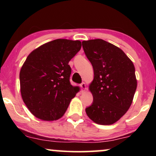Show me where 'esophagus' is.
<instances>
[{
  "label": "esophagus",
  "instance_id": "1",
  "mask_svg": "<svg viewBox=\"0 0 156 156\" xmlns=\"http://www.w3.org/2000/svg\"><path fill=\"white\" fill-rule=\"evenodd\" d=\"M80 87H81V89H82V91L83 92V91H84L85 90H86V89H87L86 84H85L84 82L82 83V84H80Z\"/></svg>",
  "mask_w": 156,
  "mask_h": 156
}]
</instances>
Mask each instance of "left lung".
<instances>
[{
    "label": "left lung",
    "instance_id": "left-lung-1",
    "mask_svg": "<svg viewBox=\"0 0 156 156\" xmlns=\"http://www.w3.org/2000/svg\"><path fill=\"white\" fill-rule=\"evenodd\" d=\"M82 47L94 74L89 84L93 103L85 111L97 124H113L133 101L137 87L135 67L122 50L104 40L83 41Z\"/></svg>",
    "mask_w": 156,
    "mask_h": 156
}]
</instances>
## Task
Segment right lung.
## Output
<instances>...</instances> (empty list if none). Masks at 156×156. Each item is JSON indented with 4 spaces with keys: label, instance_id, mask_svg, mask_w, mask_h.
Here are the masks:
<instances>
[{
    "label": "right lung",
    "instance_id": "1",
    "mask_svg": "<svg viewBox=\"0 0 156 156\" xmlns=\"http://www.w3.org/2000/svg\"><path fill=\"white\" fill-rule=\"evenodd\" d=\"M80 40L57 39L30 52L20 72V93L30 112L43 121L65 114L79 91L70 84L69 62L80 50Z\"/></svg>",
    "mask_w": 156,
    "mask_h": 156
}]
</instances>
